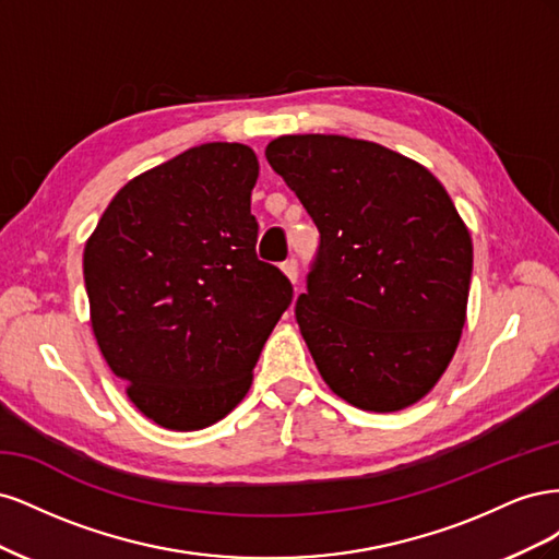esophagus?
<instances>
[{"label":"esophagus","mask_w":559,"mask_h":559,"mask_svg":"<svg viewBox=\"0 0 559 559\" xmlns=\"http://www.w3.org/2000/svg\"><path fill=\"white\" fill-rule=\"evenodd\" d=\"M282 273L289 277V282H296L298 280V263L292 259V261H284L282 263Z\"/></svg>","instance_id":"1"}]
</instances>
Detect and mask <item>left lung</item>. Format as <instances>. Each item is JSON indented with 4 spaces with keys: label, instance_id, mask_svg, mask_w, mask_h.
Returning a JSON list of instances; mask_svg holds the SVG:
<instances>
[{
    "label": "left lung",
    "instance_id": "obj_1",
    "mask_svg": "<svg viewBox=\"0 0 559 559\" xmlns=\"http://www.w3.org/2000/svg\"><path fill=\"white\" fill-rule=\"evenodd\" d=\"M265 158L321 235L296 302L321 378L354 408H408L466 321L473 245L454 202L425 165L345 134H282Z\"/></svg>",
    "mask_w": 559,
    "mask_h": 559
}]
</instances>
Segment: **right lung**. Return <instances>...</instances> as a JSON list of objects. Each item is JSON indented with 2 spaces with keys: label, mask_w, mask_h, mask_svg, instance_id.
Segmentation results:
<instances>
[{
  "label": "right lung",
  "mask_w": 559,
  "mask_h": 559,
  "mask_svg": "<svg viewBox=\"0 0 559 559\" xmlns=\"http://www.w3.org/2000/svg\"><path fill=\"white\" fill-rule=\"evenodd\" d=\"M257 179L247 144L193 146L130 179L83 249L97 347L163 429L224 419L292 302V282L257 259Z\"/></svg>",
  "instance_id": "add662e5"
}]
</instances>
